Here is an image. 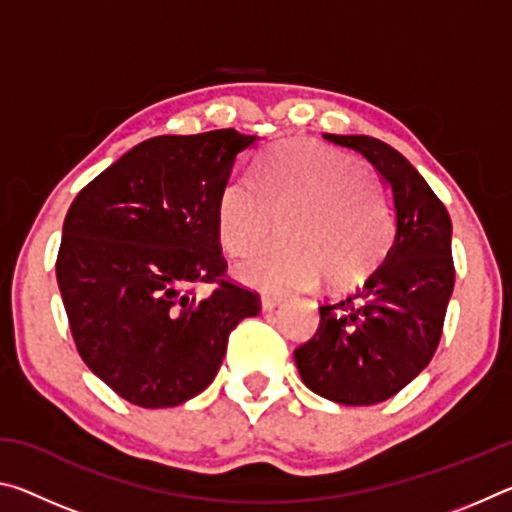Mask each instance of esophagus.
<instances>
[{
    "label": "esophagus",
    "instance_id": "obj_1",
    "mask_svg": "<svg viewBox=\"0 0 512 512\" xmlns=\"http://www.w3.org/2000/svg\"><path fill=\"white\" fill-rule=\"evenodd\" d=\"M280 302H282V298H277V296H262V309L271 311L280 305Z\"/></svg>",
    "mask_w": 512,
    "mask_h": 512
}]
</instances>
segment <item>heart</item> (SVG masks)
Wrapping results in <instances>:
<instances>
[{"mask_svg": "<svg viewBox=\"0 0 512 512\" xmlns=\"http://www.w3.org/2000/svg\"><path fill=\"white\" fill-rule=\"evenodd\" d=\"M280 219L284 244L237 268L262 291L311 289L323 280L343 289L379 266L393 241V210L370 171L348 153L309 140L273 144L255 180L232 176L216 201L225 253L246 257L264 246Z\"/></svg>", "mask_w": 512, "mask_h": 512, "instance_id": "obj_1", "label": "heart"}]
</instances>
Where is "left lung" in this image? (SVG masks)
<instances>
[{"instance_id": "obj_1", "label": "left lung", "mask_w": 512, "mask_h": 512, "mask_svg": "<svg viewBox=\"0 0 512 512\" xmlns=\"http://www.w3.org/2000/svg\"><path fill=\"white\" fill-rule=\"evenodd\" d=\"M359 151L393 189L395 239L363 287L323 302L314 339L293 352L309 391L345 406L402 391L443 336L454 291L452 219L413 164L368 135H325Z\"/></svg>"}]
</instances>
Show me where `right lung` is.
<instances>
[{
  "instance_id": "obj_1",
  "label": "right lung",
  "mask_w": 512,
  "mask_h": 512,
  "mask_svg": "<svg viewBox=\"0 0 512 512\" xmlns=\"http://www.w3.org/2000/svg\"><path fill=\"white\" fill-rule=\"evenodd\" d=\"M255 135L151 137L85 185L63 223L56 280L76 350L135 406H178L212 384L259 296L228 277L216 201ZM214 283L207 299L195 289Z\"/></svg>"
}]
</instances>
